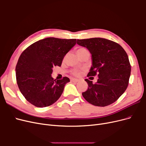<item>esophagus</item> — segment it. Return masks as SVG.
Segmentation results:
<instances>
[{"label": "esophagus", "mask_w": 146, "mask_h": 146, "mask_svg": "<svg viewBox=\"0 0 146 146\" xmlns=\"http://www.w3.org/2000/svg\"><path fill=\"white\" fill-rule=\"evenodd\" d=\"M70 82H78V80L77 78H72L71 79H70Z\"/></svg>", "instance_id": "34e87169"}]
</instances>
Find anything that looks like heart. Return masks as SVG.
<instances>
[{
    "label": "heart",
    "instance_id": "obj_1",
    "mask_svg": "<svg viewBox=\"0 0 146 146\" xmlns=\"http://www.w3.org/2000/svg\"><path fill=\"white\" fill-rule=\"evenodd\" d=\"M83 49H85V48H83V47H81V48H79L77 50V52L78 51H80L82 50H83ZM73 74L75 75V76H78V75H79V74H80V72H79L78 71H77V70H75V71H74L73 72Z\"/></svg>",
    "mask_w": 146,
    "mask_h": 146
}]
</instances>
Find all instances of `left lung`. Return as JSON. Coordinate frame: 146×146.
Wrapping results in <instances>:
<instances>
[{
	"label": "left lung",
	"instance_id": "1",
	"mask_svg": "<svg viewBox=\"0 0 146 146\" xmlns=\"http://www.w3.org/2000/svg\"><path fill=\"white\" fill-rule=\"evenodd\" d=\"M86 47L92 56V66L88 77L98 76L95 84L85 79L88 90L82 96L90 104L105 107L114 103L129 85L131 66L124 49L119 44L101 38L77 39Z\"/></svg>",
	"mask_w": 146,
	"mask_h": 146
}]
</instances>
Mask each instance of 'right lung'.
Masks as SVG:
<instances>
[{"label": "right lung", "instance_id": "add662e5", "mask_svg": "<svg viewBox=\"0 0 146 146\" xmlns=\"http://www.w3.org/2000/svg\"><path fill=\"white\" fill-rule=\"evenodd\" d=\"M76 39L47 38L34 42L22 53L16 66L17 85L25 99L42 108L54 104L62 94L68 77H52L53 68L61 66L64 56L76 44Z\"/></svg>", "mask_w": 146, "mask_h": 146}]
</instances>
